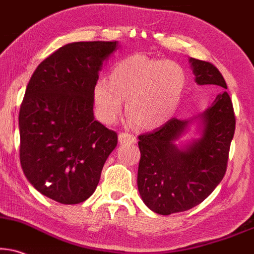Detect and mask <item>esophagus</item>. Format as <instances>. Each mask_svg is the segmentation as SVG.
I'll use <instances>...</instances> for the list:
<instances>
[{"instance_id": "1", "label": "esophagus", "mask_w": 254, "mask_h": 254, "mask_svg": "<svg viewBox=\"0 0 254 254\" xmlns=\"http://www.w3.org/2000/svg\"><path fill=\"white\" fill-rule=\"evenodd\" d=\"M118 140H120L121 144H134L137 142L136 137L133 134L127 132H121L118 134Z\"/></svg>"}]
</instances>
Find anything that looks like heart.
<instances>
[{"mask_svg": "<svg viewBox=\"0 0 254 254\" xmlns=\"http://www.w3.org/2000/svg\"><path fill=\"white\" fill-rule=\"evenodd\" d=\"M185 85V71L177 62L134 54L112 66L110 81L96 82V115L104 124L115 123L127 101L131 123L143 130L157 129L176 114Z\"/></svg>", "mask_w": 254, "mask_h": 254, "instance_id": "obj_1", "label": "heart"}]
</instances>
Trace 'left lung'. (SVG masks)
Instances as JSON below:
<instances>
[{
	"label": "left lung",
	"instance_id": "8db88e82",
	"mask_svg": "<svg viewBox=\"0 0 254 254\" xmlns=\"http://www.w3.org/2000/svg\"><path fill=\"white\" fill-rule=\"evenodd\" d=\"M189 62L198 85L220 90L213 104L192 120L172 118L153 132L138 137V191L144 204L163 216L190 210L212 193L226 172L236 129L232 102L219 70L192 57ZM193 121L199 125L201 137L177 144Z\"/></svg>",
	"mask_w": 254,
	"mask_h": 254
}]
</instances>
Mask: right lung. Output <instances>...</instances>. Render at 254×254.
I'll return each instance as SVG.
<instances>
[{
	"label": "right lung",
	"mask_w": 254,
	"mask_h": 254,
	"mask_svg": "<svg viewBox=\"0 0 254 254\" xmlns=\"http://www.w3.org/2000/svg\"><path fill=\"white\" fill-rule=\"evenodd\" d=\"M118 42H73L42 62L21 104L20 160L38 192L78 204L97 188L117 133L94 116V86Z\"/></svg>",
	"instance_id": "right-lung-1"
}]
</instances>
